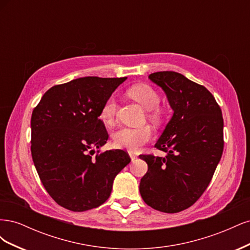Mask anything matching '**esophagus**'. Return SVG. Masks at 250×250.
<instances>
[{
  "mask_svg": "<svg viewBox=\"0 0 250 250\" xmlns=\"http://www.w3.org/2000/svg\"><path fill=\"white\" fill-rule=\"evenodd\" d=\"M129 156H130V158H131V160L132 161H134L135 160V158H137L138 156L137 155H135L134 153H132V152H129Z\"/></svg>",
  "mask_w": 250,
  "mask_h": 250,
  "instance_id": "obj_1",
  "label": "esophagus"
}]
</instances>
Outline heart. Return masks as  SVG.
Masks as SVG:
<instances>
[{
  "label": "heart",
  "mask_w": 250,
  "mask_h": 250,
  "mask_svg": "<svg viewBox=\"0 0 250 250\" xmlns=\"http://www.w3.org/2000/svg\"><path fill=\"white\" fill-rule=\"evenodd\" d=\"M128 94L133 100L140 103L149 111V118L153 122H160L163 117V110L158 106L161 97L156 90L148 84H137L128 89ZM118 103L115 96H109L104 101L99 118L104 124L111 125L115 122ZM152 129L149 126L140 128L123 127L113 134V145L117 148H123L130 151H137L152 139Z\"/></svg>",
  "instance_id": "b5f03b06"
}]
</instances>
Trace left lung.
<instances>
[{
	"label": "left lung",
	"mask_w": 250,
	"mask_h": 250,
	"mask_svg": "<svg viewBox=\"0 0 250 250\" xmlns=\"http://www.w3.org/2000/svg\"><path fill=\"white\" fill-rule=\"evenodd\" d=\"M167 95L174 113L155 148L166 157L141 154L148 171L140 183L143 200L164 213H178L206 191L221 160L223 118L214 96L176 72L149 75Z\"/></svg>",
	"instance_id": "left-lung-1"
}]
</instances>
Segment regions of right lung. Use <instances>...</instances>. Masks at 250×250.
Here are the masks:
<instances>
[{"label":"right lung","instance_id":"right-lung-1","mask_svg":"<svg viewBox=\"0 0 250 250\" xmlns=\"http://www.w3.org/2000/svg\"><path fill=\"white\" fill-rule=\"evenodd\" d=\"M126 80L82 77L54 85L31 117V154L42 183L60 207L84 211L108 199L113 179L130 163L126 151L100 153L108 133L99 113Z\"/></svg>","mask_w":250,"mask_h":250}]
</instances>
